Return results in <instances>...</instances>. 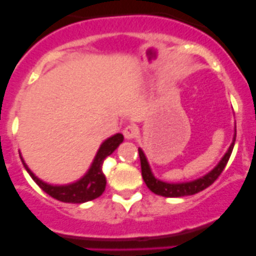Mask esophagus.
I'll list each match as a JSON object with an SVG mask.
<instances>
[{"instance_id": "obj_1", "label": "esophagus", "mask_w": 256, "mask_h": 256, "mask_svg": "<svg viewBox=\"0 0 256 256\" xmlns=\"http://www.w3.org/2000/svg\"><path fill=\"white\" fill-rule=\"evenodd\" d=\"M138 128L136 125H128L125 128H124V136L128 140H131V138H138Z\"/></svg>"}]
</instances>
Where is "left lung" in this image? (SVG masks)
Instances as JSON below:
<instances>
[{"label":"left lung","instance_id":"1","mask_svg":"<svg viewBox=\"0 0 256 256\" xmlns=\"http://www.w3.org/2000/svg\"><path fill=\"white\" fill-rule=\"evenodd\" d=\"M236 134H234L233 142H232L230 147H229V150L226 151V154H224L223 158L220 160V162H219L209 174H206V176H203L202 178H198V180H192V182L167 183L154 178L142 150L138 148V156H140L141 161V174H142L144 183H146L147 187L150 188V190H152V192L156 193V194L162 196V197H184V196L196 194V193L200 192V190L209 187L216 178L220 176V174L223 172V170L226 168V164H228L229 158H230L232 151H233L234 144H236Z\"/></svg>","mask_w":256,"mask_h":256}]
</instances>
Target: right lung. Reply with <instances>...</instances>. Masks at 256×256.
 Here are the masks:
<instances>
[{"instance_id":"1","label":"right lung","mask_w":256,"mask_h":256,"mask_svg":"<svg viewBox=\"0 0 256 256\" xmlns=\"http://www.w3.org/2000/svg\"><path fill=\"white\" fill-rule=\"evenodd\" d=\"M122 141L124 136L121 134H116V135L105 140L100 146L94 162H92V167L86 172V174L80 178L79 180H76V183L66 186H50L43 182L33 174V172L24 164L22 157H20V160H22L23 166L27 170L30 176L33 178V180L50 197L64 203H84L95 200L104 193L105 187H106V178L102 172V164H104V160L108 156H110Z\"/></svg>"}]
</instances>
